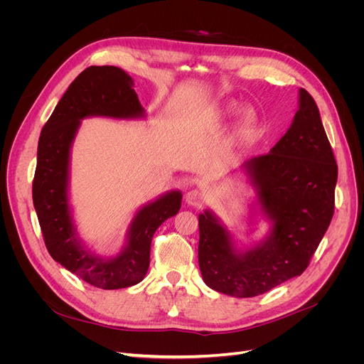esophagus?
<instances>
[{
  "label": "esophagus",
  "instance_id": "esophagus-1",
  "mask_svg": "<svg viewBox=\"0 0 364 364\" xmlns=\"http://www.w3.org/2000/svg\"><path fill=\"white\" fill-rule=\"evenodd\" d=\"M186 202L192 206H200L205 202V195L202 192H199V190L193 188V190H190V192H187Z\"/></svg>",
  "mask_w": 364,
  "mask_h": 364
}]
</instances>
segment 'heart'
<instances>
[{
    "label": "heart",
    "instance_id": "heart-1",
    "mask_svg": "<svg viewBox=\"0 0 364 364\" xmlns=\"http://www.w3.org/2000/svg\"><path fill=\"white\" fill-rule=\"evenodd\" d=\"M233 110V105H225L223 106V109L220 110L221 114H225V113H230ZM258 117L257 113L252 110V109H245L240 117L237 119V124H236V129H235V139L237 141H243L246 139H250L251 136H254V134L257 132L258 129Z\"/></svg>",
    "mask_w": 364,
    "mask_h": 364
}]
</instances>
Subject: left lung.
I'll use <instances>...</instances> for the list:
<instances>
[{
	"label": "left lung",
	"instance_id": "obj_1",
	"mask_svg": "<svg viewBox=\"0 0 364 364\" xmlns=\"http://www.w3.org/2000/svg\"><path fill=\"white\" fill-rule=\"evenodd\" d=\"M270 232L237 250L232 233L206 209L199 214V269L209 288L251 298L301 276L326 233L335 208L338 165L320 112L299 88L298 110L269 153L242 165Z\"/></svg>",
	"mask_w": 364,
	"mask_h": 364
}]
</instances>
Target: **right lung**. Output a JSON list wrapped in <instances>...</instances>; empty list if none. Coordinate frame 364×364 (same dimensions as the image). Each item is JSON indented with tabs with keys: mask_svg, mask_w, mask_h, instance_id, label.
<instances>
[{
	"mask_svg": "<svg viewBox=\"0 0 364 364\" xmlns=\"http://www.w3.org/2000/svg\"><path fill=\"white\" fill-rule=\"evenodd\" d=\"M132 87L131 76L117 66L87 68L57 103L38 141L32 199L47 250L66 270L100 289H122L144 279L153 235L181 208L180 190L143 205L128 227L124 247L112 257L90 251L76 232L69 205L72 143L85 118H144Z\"/></svg>",
	"mask_w": 364,
	"mask_h": 364,
	"instance_id": "obj_1",
	"label": "right lung"
}]
</instances>
